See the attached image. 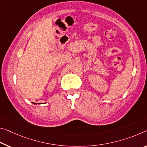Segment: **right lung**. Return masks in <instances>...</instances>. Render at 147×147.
Returning <instances> with one entry per match:
<instances>
[{"mask_svg":"<svg viewBox=\"0 0 147 147\" xmlns=\"http://www.w3.org/2000/svg\"><path fill=\"white\" fill-rule=\"evenodd\" d=\"M32 103L34 104V105H36V104H37V103H33V102H32ZM38 104H39V103H38Z\"/></svg>","mask_w":147,"mask_h":147,"instance_id":"1","label":"right lung"}]
</instances>
